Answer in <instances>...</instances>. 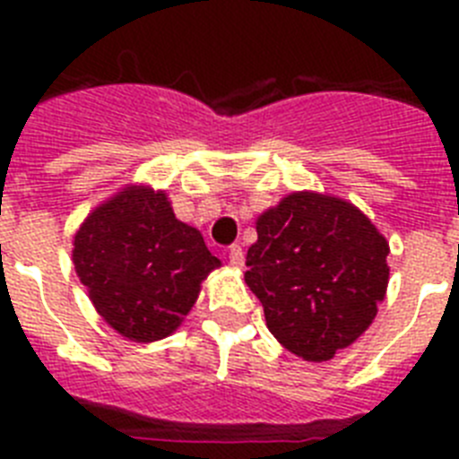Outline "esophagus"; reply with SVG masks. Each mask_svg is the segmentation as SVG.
<instances>
[{
    "mask_svg": "<svg viewBox=\"0 0 459 459\" xmlns=\"http://www.w3.org/2000/svg\"><path fill=\"white\" fill-rule=\"evenodd\" d=\"M243 262H246V257H243L241 246H232V248H230V264H232L234 269H241Z\"/></svg>",
    "mask_w": 459,
    "mask_h": 459,
    "instance_id": "esophagus-1",
    "label": "esophagus"
}]
</instances>
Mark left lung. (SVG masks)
Segmentation results:
<instances>
[{"label":"left lung","instance_id":"1","mask_svg":"<svg viewBox=\"0 0 459 459\" xmlns=\"http://www.w3.org/2000/svg\"><path fill=\"white\" fill-rule=\"evenodd\" d=\"M388 253L386 238L351 202L303 190L257 218L246 285L285 350L328 360L377 317L388 287Z\"/></svg>","mask_w":459,"mask_h":459}]
</instances>
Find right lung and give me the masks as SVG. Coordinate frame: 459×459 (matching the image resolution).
<instances>
[{
  "label": "right lung",
  "instance_id": "add662e5",
  "mask_svg": "<svg viewBox=\"0 0 459 459\" xmlns=\"http://www.w3.org/2000/svg\"><path fill=\"white\" fill-rule=\"evenodd\" d=\"M73 264L100 317L133 342L172 335L221 266L200 230L177 221L165 190L126 186L84 218Z\"/></svg>",
  "mask_w": 459,
  "mask_h": 459
}]
</instances>
